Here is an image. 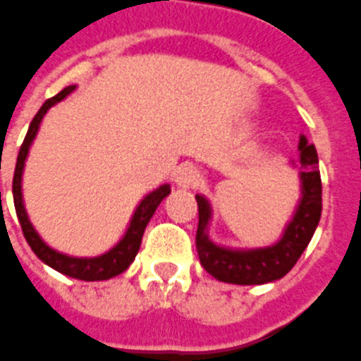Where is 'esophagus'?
<instances>
[{
  "mask_svg": "<svg viewBox=\"0 0 361 361\" xmlns=\"http://www.w3.org/2000/svg\"><path fill=\"white\" fill-rule=\"evenodd\" d=\"M178 188H194L196 184L200 183V171L194 167V165H184L180 167L177 173V178H175Z\"/></svg>",
  "mask_w": 361,
  "mask_h": 361,
  "instance_id": "esophagus-1",
  "label": "esophagus"
}]
</instances>
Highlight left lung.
<instances>
[{
  "instance_id": "obj_1",
  "label": "left lung",
  "mask_w": 361,
  "mask_h": 361,
  "mask_svg": "<svg viewBox=\"0 0 361 361\" xmlns=\"http://www.w3.org/2000/svg\"><path fill=\"white\" fill-rule=\"evenodd\" d=\"M300 200L292 219L285 225V231L275 244L262 248H228L209 238L212 223V204L206 196L198 194V231L196 248L200 264L221 283L231 285H265L283 279L298 262L302 252L314 236L321 217V175L317 169V152L302 134L298 142Z\"/></svg>"
}]
</instances>
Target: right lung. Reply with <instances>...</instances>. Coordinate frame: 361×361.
I'll return each mask as SVG.
<instances>
[{
  "label": "right lung",
  "mask_w": 361,
  "mask_h": 361,
  "mask_svg": "<svg viewBox=\"0 0 361 361\" xmlns=\"http://www.w3.org/2000/svg\"><path fill=\"white\" fill-rule=\"evenodd\" d=\"M76 86H67L63 88L57 96L49 97L46 104L42 105L40 111L36 113V117L32 119L30 126H28V133L25 136V142L20 146L17 157V167H15V177H13V200H15V209H17V217L20 227H23V235H25L28 246L32 248L36 256L40 257L42 262L49 265L51 269L59 271L67 277L78 279V281H107V279L117 277L123 271L128 269V265L133 264L134 257L140 250L142 236L146 231V225L152 219V215L155 213L157 206L161 204L163 200L167 198L171 194L169 184H161L159 188H155L149 194H146L140 200V204L134 209L130 223L126 227L125 235L121 238L111 250H107L105 254L96 257H75L67 256L63 252L49 248L46 242L42 240V236L38 235V231L34 228V225L28 219V213H26L25 200H23V173H25V163L30 152L36 134L40 130L42 119L46 117V113L54 107L55 104L63 102L65 97L75 92ZM1 196V194H0Z\"/></svg>",
  "instance_id": "right-lung-1"
}]
</instances>
